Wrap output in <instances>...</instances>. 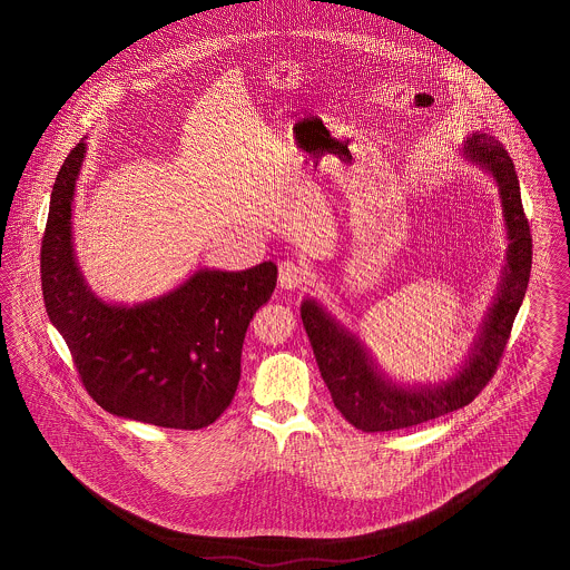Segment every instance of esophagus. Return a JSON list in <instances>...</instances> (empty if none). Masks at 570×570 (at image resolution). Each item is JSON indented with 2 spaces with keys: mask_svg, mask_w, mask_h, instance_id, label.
I'll list each match as a JSON object with an SVG mask.
<instances>
[{
  "mask_svg": "<svg viewBox=\"0 0 570 570\" xmlns=\"http://www.w3.org/2000/svg\"><path fill=\"white\" fill-rule=\"evenodd\" d=\"M277 279H279V286H282L284 291H301V288L307 284V272H305V267L298 265V263L284 261V263L279 265Z\"/></svg>",
  "mask_w": 570,
  "mask_h": 570,
  "instance_id": "1",
  "label": "esophagus"
}]
</instances>
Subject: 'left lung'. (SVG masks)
Segmentation results:
<instances>
[{"label":"left lung","instance_id":"left-lung-1","mask_svg":"<svg viewBox=\"0 0 570 570\" xmlns=\"http://www.w3.org/2000/svg\"><path fill=\"white\" fill-rule=\"evenodd\" d=\"M463 154L485 166L500 186L509 228V265L474 353L460 374L434 389H402L382 379L353 333L335 325L318 303L303 301L301 321L335 407L361 432L414 428L468 406L493 379L525 297L532 269V235L523 214L515 166L493 136L474 135Z\"/></svg>","mask_w":570,"mask_h":570}]
</instances>
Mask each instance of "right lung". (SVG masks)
Listing matches in <instances>:
<instances>
[{
	"label": "right lung",
	"instance_id": "right-lung-1",
	"mask_svg": "<svg viewBox=\"0 0 570 570\" xmlns=\"http://www.w3.org/2000/svg\"><path fill=\"white\" fill-rule=\"evenodd\" d=\"M85 142L55 179L40 247L45 307L63 335L85 391L110 414L170 430H203L230 406L245 331L272 298V261L247 272H198L170 295L107 305L82 282L70 212Z\"/></svg>",
	"mask_w": 570,
	"mask_h": 570
}]
</instances>
